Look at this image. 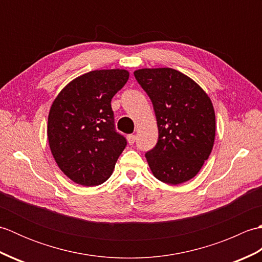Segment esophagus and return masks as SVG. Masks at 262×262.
<instances>
[{
	"mask_svg": "<svg viewBox=\"0 0 262 262\" xmlns=\"http://www.w3.org/2000/svg\"><path fill=\"white\" fill-rule=\"evenodd\" d=\"M135 140H136V136L135 135L130 134V135L127 136V141H128V144H129V145H133V144L135 143Z\"/></svg>",
	"mask_w": 262,
	"mask_h": 262,
	"instance_id": "obj_1",
	"label": "esophagus"
}]
</instances>
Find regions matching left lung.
Masks as SVG:
<instances>
[{"mask_svg":"<svg viewBox=\"0 0 262 262\" xmlns=\"http://www.w3.org/2000/svg\"><path fill=\"white\" fill-rule=\"evenodd\" d=\"M134 75L157 116L159 140L145 154L152 173L169 185L192 179L214 146L216 122L210 98L173 69H141Z\"/></svg>","mask_w":262,"mask_h":262,"instance_id":"1","label":"left lung"}]
</instances>
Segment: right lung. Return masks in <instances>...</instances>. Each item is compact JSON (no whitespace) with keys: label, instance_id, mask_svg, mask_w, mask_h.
I'll return each mask as SVG.
<instances>
[{"label":"right lung","instance_id":"add662e5","mask_svg":"<svg viewBox=\"0 0 262 262\" xmlns=\"http://www.w3.org/2000/svg\"><path fill=\"white\" fill-rule=\"evenodd\" d=\"M126 70H96L77 76L55 98L47 136L58 168L77 185H101L113 174L126 138L115 130L111 99L126 84Z\"/></svg>","mask_w":262,"mask_h":262}]
</instances>
